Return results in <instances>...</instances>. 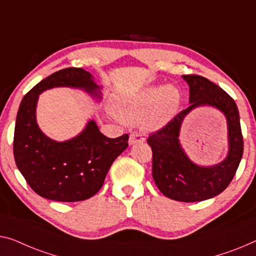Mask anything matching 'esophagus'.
Returning <instances> with one entry per match:
<instances>
[{
	"instance_id": "esophagus-1",
	"label": "esophagus",
	"mask_w": 256,
	"mask_h": 256,
	"mask_svg": "<svg viewBox=\"0 0 256 256\" xmlns=\"http://www.w3.org/2000/svg\"><path fill=\"white\" fill-rule=\"evenodd\" d=\"M144 136H142L139 133H132L131 136H130V140L128 142L130 144H139V142H144Z\"/></svg>"
}]
</instances>
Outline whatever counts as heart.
<instances>
[{
  "label": "heart",
  "instance_id": "heart-1",
  "mask_svg": "<svg viewBox=\"0 0 256 256\" xmlns=\"http://www.w3.org/2000/svg\"><path fill=\"white\" fill-rule=\"evenodd\" d=\"M180 98L174 86H150L136 94L114 98L112 110L122 120H142L147 128L160 130L176 115Z\"/></svg>",
  "mask_w": 256,
  "mask_h": 256
}]
</instances>
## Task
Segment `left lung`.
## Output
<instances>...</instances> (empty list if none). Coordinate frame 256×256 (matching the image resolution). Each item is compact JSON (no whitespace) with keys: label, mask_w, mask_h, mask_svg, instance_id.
Listing matches in <instances>:
<instances>
[{"label":"left lung","mask_w":256,"mask_h":256,"mask_svg":"<svg viewBox=\"0 0 256 256\" xmlns=\"http://www.w3.org/2000/svg\"><path fill=\"white\" fill-rule=\"evenodd\" d=\"M182 78L190 86V106L164 128L150 134L147 144L152 152V178L158 190L172 200L198 202L218 196L228 188L242 161L244 139L234 98L218 85L201 76L186 74ZM202 105L220 110L228 123V156L212 167H201L190 162L178 139L184 118Z\"/></svg>","instance_id":"1"}]
</instances>
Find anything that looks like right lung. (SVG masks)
Wrapping results in <instances>:
<instances>
[{
	"mask_svg": "<svg viewBox=\"0 0 256 256\" xmlns=\"http://www.w3.org/2000/svg\"><path fill=\"white\" fill-rule=\"evenodd\" d=\"M52 87H74L101 98L100 86L82 68H66L41 80L19 106L14 136L18 170L34 192L46 199L76 202L96 194L112 162L126 150L128 134L112 139L102 134L94 120L70 140L58 142L38 126L39 94Z\"/></svg>",
	"mask_w": 256,
	"mask_h": 256,
	"instance_id": "right-lung-1",
	"label": "right lung"
}]
</instances>
